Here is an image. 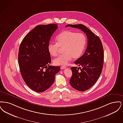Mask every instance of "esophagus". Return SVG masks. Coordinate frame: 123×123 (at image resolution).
<instances>
[{
    "label": "esophagus",
    "instance_id": "34e87169",
    "mask_svg": "<svg viewBox=\"0 0 123 123\" xmlns=\"http://www.w3.org/2000/svg\"><path fill=\"white\" fill-rule=\"evenodd\" d=\"M66 66H62L61 67V69H65V68H66Z\"/></svg>",
    "mask_w": 123,
    "mask_h": 123
}]
</instances>
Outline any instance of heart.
<instances>
[{"mask_svg":"<svg viewBox=\"0 0 123 123\" xmlns=\"http://www.w3.org/2000/svg\"><path fill=\"white\" fill-rule=\"evenodd\" d=\"M56 43L49 44V53L52 56L58 55L60 49H63V55L54 61L56 65H66L72 58L77 59L80 57L86 47L87 39L82 32H76L70 30H65L56 37Z\"/></svg>","mask_w":123,"mask_h":123,"instance_id":"heart-1","label":"heart"}]
</instances>
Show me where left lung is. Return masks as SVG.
<instances>
[{"mask_svg": "<svg viewBox=\"0 0 123 123\" xmlns=\"http://www.w3.org/2000/svg\"><path fill=\"white\" fill-rule=\"evenodd\" d=\"M71 27L80 29L85 32L88 38L85 53L75 62L81 67L71 68L72 76L70 84L77 91H86L93 86L101 74L103 66L104 52L100 38L83 24H68Z\"/></svg>", "mask_w": 123, "mask_h": 123, "instance_id": "1", "label": "left lung"}]
</instances>
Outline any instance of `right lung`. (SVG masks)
<instances>
[{"instance_id":"obj_1","label":"right lung","mask_w":123,"mask_h":123,"mask_svg":"<svg viewBox=\"0 0 123 123\" xmlns=\"http://www.w3.org/2000/svg\"><path fill=\"white\" fill-rule=\"evenodd\" d=\"M57 27L56 24L37 25L24 37L19 47L18 59L21 76L27 86L37 92L52 86L60 70L59 66H49L51 58L48 50L50 38Z\"/></svg>"}]
</instances>
